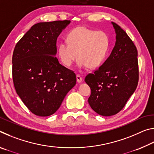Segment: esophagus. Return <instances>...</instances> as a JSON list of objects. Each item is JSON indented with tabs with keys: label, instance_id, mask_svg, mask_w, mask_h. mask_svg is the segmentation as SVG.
Instances as JSON below:
<instances>
[{
	"label": "esophagus",
	"instance_id": "obj_1",
	"mask_svg": "<svg viewBox=\"0 0 154 154\" xmlns=\"http://www.w3.org/2000/svg\"><path fill=\"white\" fill-rule=\"evenodd\" d=\"M76 77H77V82L78 83H82V81H83V79H82V77H81V75H79V74H77Z\"/></svg>",
	"mask_w": 154,
	"mask_h": 154
}]
</instances>
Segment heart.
Here are the masks:
<instances>
[{"label":"heart","mask_w":154,"mask_h":154,"mask_svg":"<svg viewBox=\"0 0 154 154\" xmlns=\"http://www.w3.org/2000/svg\"><path fill=\"white\" fill-rule=\"evenodd\" d=\"M66 41L58 46V55L62 64L70 66L77 56L80 67L95 69L107 55L110 40L107 34L84 26L77 27L68 33Z\"/></svg>","instance_id":"b5f03b06"}]
</instances>
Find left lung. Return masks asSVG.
Listing matches in <instances>:
<instances>
[{
	"instance_id": "1",
	"label": "left lung",
	"mask_w": 154,
	"mask_h": 154,
	"mask_svg": "<svg viewBox=\"0 0 154 154\" xmlns=\"http://www.w3.org/2000/svg\"><path fill=\"white\" fill-rule=\"evenodd\" d=\"M116 45L106 61L88 74L85 82L91 89L88 103L103 116L116 115L124 107L139 82L138 52L126 32L114 22Z\"/></svg>"
}]
</instances>
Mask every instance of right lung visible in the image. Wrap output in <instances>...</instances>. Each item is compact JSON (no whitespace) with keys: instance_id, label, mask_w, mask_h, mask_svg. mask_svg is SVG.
Listing matches in <instances>:
<instances>
[{"instance_id":"obj_1","label":"right lung","mask_w":154,"mask_h":154,"mask_svg":"<svg viewBox=\"0 0 154 154\" xmlns=\"http://www.w3.org/2000/svg\"><path fill=\"white\" fill-rule=\"evenodd\" d=\"M70 23V20L37 23L15 47L12 58L15 89L36 116L54 114L76 84L74 72L60 64L56 57L57 38Z\"/></svg>"}]
</instances>
